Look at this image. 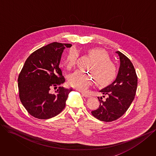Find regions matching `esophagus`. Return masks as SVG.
I'll list each match as a JSON object with an SVG mask.
<instances>
[{"instance_id": "1", "label": "esophagus", "mask_w": 156, "mask_h": 156, "mask_svg": "<svg viewBox=\"0 0 156 156\" xmlns=\"http://www.w3.org/2000/svg\"><path fill=\"white\" fill-rule=\"evenodd\" d=\"M81 94H82V95L83 97H90V95L89 94H87V93L81 92Z\"/></svg>"}]
</instances>
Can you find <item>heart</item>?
Instances as JSON below:
<instances>
[{"label":"heart","mask_w":156,"mask_h":156,"mask_svg":"<svg viewBox=\"0 0 156 156\" xmlns=\"http://www.w3.org/2000/svg\"><path fill=\"white\" fill-rule=\"evenodd\" d=\"M88 55L92 59L88 68L90 73L87 74L77 70L68 78L69 85L80 91L87 90L95 79L98 85L104 86L112 83L118 75V69L111 61L110 56L105 50L92 48L88 51ZM79 56L76 49L72 48L69 51L65 59L68 69L75 66Z\"/></svg>","instance_id":"b5f03b06"}]
</instances>
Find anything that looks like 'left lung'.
I'll use <instances>...</instances> for the list:
<instances>
[{
	"instance_id": "8db88e82",
	"label": "left lung",
	"mask_w": 156,
	"mask_h": 156,
	"mask_svg": "<svg viewBox=\"0 0 156 156\" xmlns=\"http://www.w3.org/2000/svg\"><path fill=\"white\" fill-rule=\"evenodd\" d=\"M120 59V67L116 80L100 90L106 98L98 97L99 107L91 112L97 119L111 122L123 116L133 101L137 86V77L134 67L128 58L116 51Z\"/></svg>"
}]
</instances>
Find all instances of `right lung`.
<instances>
[{"mask_svg":"<svg viewBox=\"0 0 156 156\" xmlns=\"http://www.w3.org/2000/svg\"><path fill=\"white\" fill-rule=\"evenodd\" d=\"M71 46V44L52 43L34 51L26 60L18 78L19 97L33 117L49 119L65 108L73 89L59 87L54 94L50 90L65 82L59 65L64 49Z\"/></svg>","mask_w":156,"mask_h":156,"instance_id":"right-lung-1","label":"right lung"}]
</instances>
